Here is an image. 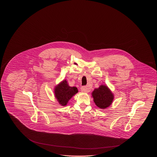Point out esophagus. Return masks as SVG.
<instances>
[{
    "label": "esophagus",
    "instance_id": "1",
    "mask_svg": "<svg viewBox=\"0 0 157 157\" xmlns=\"http://www.w3.org/2000/svg\"><path fill=\"white\" fill-rule=\"evenodd\" d=\"M81 90L84 93H88L90 91V88L88 86H82L81 88Z\"/></svg>",
    "mask_w": 157,
    "mask_h": 157
}]
</instances>
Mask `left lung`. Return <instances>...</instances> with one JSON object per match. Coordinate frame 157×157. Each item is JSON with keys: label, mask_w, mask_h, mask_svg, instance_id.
<instances>
[{"label": "left lung", "mask_w": 157, "mask_h": 157, "mask_svg": "<svg viewBox=\"0 0 157 157\" xmlns=\"http://www.w3.org/2000/svg\"><path fill=\"white\" fill-rule=\"evenodd\" d=\"M92 97L97 107L100 109H105L110 106L114 99L113 94L110 89L103 85L94 89L92 93Z\"/></svg>", "instance_id": "obj_1"}]
</instances>
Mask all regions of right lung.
Listing matches in <instances>:
<instances>
[{
    "mask_svg": "<svg viewBox=\"0 0 157 157\" xmlns=\"http://www.w3.org/2000/svg\"><path fill=\"white\" fill-rule=\"evenodd\" d=\"M77 93V87L70 86L66 80L62 81L54 89L55 97L62 106L66 105L71 98Z\"/></svg>",
    "mask_w": 157,
    "mask_h": 157,
    "instance_id": "add662e5",
    "label": "right lung"
}]
</instances>
